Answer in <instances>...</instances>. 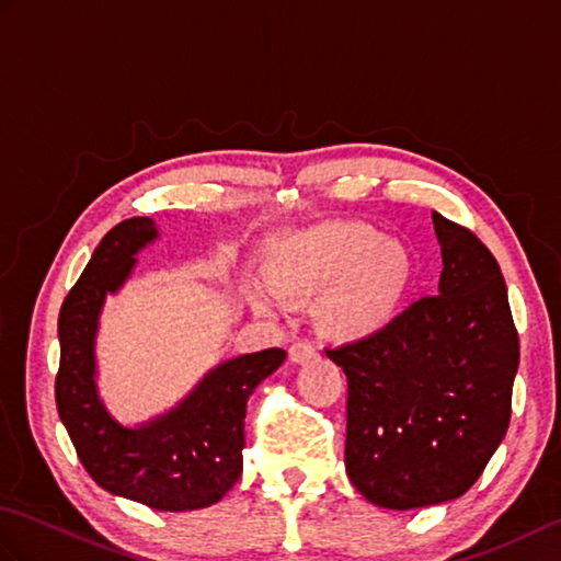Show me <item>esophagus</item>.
Here are the masks:
<instances>
[{
	"label": "esophagus",
	"mask_w": 561,
	"mask_h": 561,
	"mask_svg": "<svg viewBox=\"0 0 561 561\" xmlns=\"http://www.w3.org/2000/svg\"><path fill=\"white\" fill-rule=\"evenodd\" d=\"M316 356V347L311 342H304V340H299V342H294L291 347H289V359L294 362V364H304V362H308V359H313Z\"/></svg>",
	"instance_id": "1"
}]
</instances>
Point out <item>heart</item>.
<instances>
[{
  "mask_svg": "<svg viewBox=\"0 0 561 561\" xmlns=\"http://www.w3.org/2000/svg\"><path fill=\"white\" fill-rule=\"evenodd\" d=\"M267 274L284 299H320V325L330 337L362 342L396 320L412 282V257L374 226L330 221L287 238L274 250ZM248 304L260 313L279 308L260 284L248 289Z\"/></svg>",
  "mask_w": 561,
  "mask_h": 561,
  "instance_id": "heart-1",
  "label": "heart"
}]
</instances>
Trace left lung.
Masks as SVG:
<instances>
[{
	"instance_id": "1",
	"label": "left lung",
	"mask_w": 561,
	"mask_h": 561,
	"mask_svg": "<svg viewBox=\"0 0 561 561\" xmlns=\"http://www.w3.org/2000/svg\"><path fill=\"white\" fill-rule=\"evenodd\" d=\"M438 294L376 337L325 350L347 376L344 465L368 502L408 511L478 482L511 420L518 330L499 262L465 226L432 214Z\"/></svg>"
}]
</instances>
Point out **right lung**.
Instances as JSON below:
<instances>
[{
  "mask_svg": "<svg viewBox=\"0 0 561 561\" xmlns=\"http://www.w3.org/2000/svg\"><path fill=\"white\" fill-rule=\"evenodd\" d=\"M157 238L147 217L105 233L59 308L57 412L83 468L105 492L157 511L217 504L243 472L245 402L282 366L279 347L236 356L214 368L169 414L139 428L117 424L93 383V337L105 294L117 291L135 253Z\"/></svg>",
  "mask_w": 561,
  "mask_h": 561,
  "instance_id": "add662e5",
  "label": "right lung"
}]
</instances>
